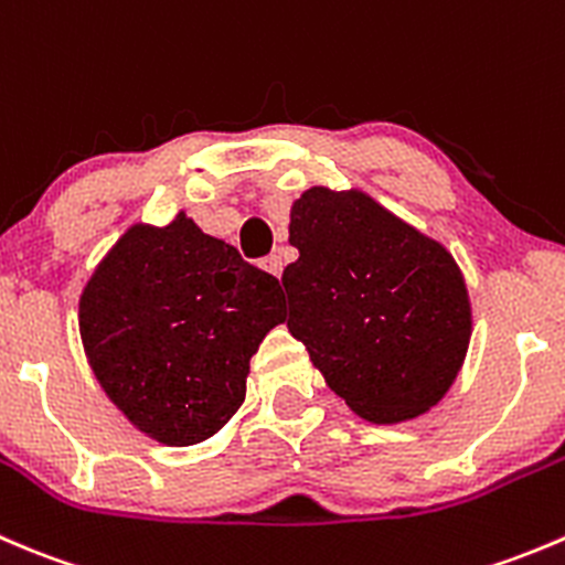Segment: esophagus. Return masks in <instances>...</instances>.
I'll return each instance as SVG.
<instances>
[{
    "mask_svg": "<svg viewBox=\"0 0 565 565\" xmlns=\"http://www.w3.org/2000/svg\"><path fill=\"white\" fill-rule=\"evenodd\" d=\"M282 255L280 253H275V255H269V258H264V264H260V269L264 271H269V275H275L277 280H280V275H282Z\"/></svg>",
    "mask_w": 565,
    "mask_h": 565,
    "instance_id": "1",
    "label": "esophagus"
}]
</instances>
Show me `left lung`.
I'll return each mask as SVG.
<instances>
[{"label": "left lung", "instance_id": "8db88e82", "mask_svg": "<svg viewBox=\"0 0 565 565\" xmlns=\"http://www.w3.org/2000/svg\"><path fill=\"white\" fill-rule=\"evenodd\" d=\"M288 329L354 415L415 420L448 395L472 338L459 264L362 189L310 186L290 205Z\"/></svg>", "mask_w": 565, "mask_h": 565}]
</instances>
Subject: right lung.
<instances>
[{
    "mask_svg": "<svg viewBox=\"0 0 565 565\" xmlns=\"http://www.w3.org/2000/svg\"><path fill=\"white\" fill-rule=\"evenodd\" d=\"M280 282L186 211L134 222L79 296V334L106 398L145 437L186 448L247 398L249 360L282 323Z\"/></svg>",
    "mask_w": 565,
    "mask_h": 565,
    "instance_id": "1",
    "label": "right lung"
}]
</instances>
